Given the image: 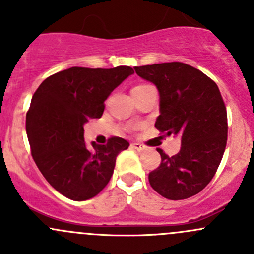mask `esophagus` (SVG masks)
<instances>
[{
  "mask_svg": "<svg viewBox=\"0 0 254 254\" xmlns=\"http://www.w3.org/2000/svg\"><path fill=\"white\" fill-rule=\"evenodd\" d=\"M131 147L134 148V150H136V151H143V150H146L145 146H143L142 143H139V142H132V143H131Z\"/></svg>",
  "mask_w": 254,
  "mask_h": 254,
  "instance_id": "1",
  "label": "esophagus"
}]
</instances>
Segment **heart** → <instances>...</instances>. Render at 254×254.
<instances>
[{
    "label": "heart",
    "mask_w": 254,
    "mask_h": 254,
    "mask_svg": "<svg viewBox=\"0 0 254 254\" xmlns=\"http://www.w3.org/2000/svg\"><path fill=\"white\" fill-rule=\"evenodd\" d=\"M145 86H147V84H137V86H135L134 88H140V87H145Z\"/></svg>",
    "instance_id": "1"
}]
</instances>
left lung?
<instances>
[{
	"instance_id": "obj_1",
	"label": "left lung",
	"mask_w": 254,
	"mask_h": 254,
	"mask_svg": "<svg viewBox=\"0 0 254 254\" xmlns=\"http://www.w3.org/2000/svg\"><path fill=\"white\" fill-rule=\"evenodd\" d=\"M134 68L160 93L156 129L179 135L182 142L171 157L157 148L161 165L148 182L171 200L190 198L210 183L226 147L227 113L219 87L200 70L177 61Z\"/></svg>"
}]
</instances>
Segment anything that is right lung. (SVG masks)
I'll return each instance as SVG.
<instances>
[{
    "label": "right lung",
    "mask_w": 254,
    "mask_h": 254,
    "mask_svg": "<svg viewBox=\"0 0 254 254\" xmlns=\"http://www.w3.org/2000/svg\"><path fill=\"white\" fill-rule=\"evenodd\" d=\"M132 73L129 66L70 67L44 79L33 94L25 120L33 160L66 198L96 196L111 181L117 156L129 147L127 140L111 137L87 148L83 125L102 117L104 101Z\"/></svg>",
    "instance_id": "obj_1"
}]
</instances>
